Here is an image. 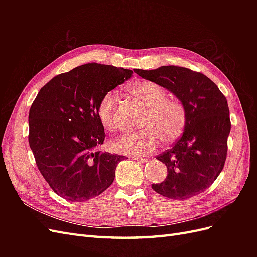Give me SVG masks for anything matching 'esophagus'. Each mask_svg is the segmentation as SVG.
<instances>
[{
  "instance_id": "obj_1",
  "label": "esophagus",
  "mask_w": 257,
  "mask_h": 257,
  "mask_svg": "<svg viewBox=\"0 0 257 257\" xmlns=\"http://www.w3.org/2000/svg\"><path fill=\"white\" fill-rule=\"evenodd\" d=\"M133 160L135 162H138V163H146V162H148L147 158H133Z\"/></svg>"
}]
</instances>
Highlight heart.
<instances>
[{"label": "heart", "instance_id": "b5f03b06", "mask_svg": "<svg viewBox=\"0 0 257 257\" xmlns=\"http://www.w3.org/2000/svg\"><path fill=\"white\" fill-rule=\"evenodd\" d=\"M128 91L147 108L142 121V131L125 133L111 143V149L130 157H143L155 150L160 139L163 143L176 142L183 133L186 124L185 108L175 98H167L165 89L149 80H139L128 85ZM116 97L109 91L97 105V118L105 130L116 127Z\"/></svg>", "mask_w": 257, "mask_h": 257}]
</instances>
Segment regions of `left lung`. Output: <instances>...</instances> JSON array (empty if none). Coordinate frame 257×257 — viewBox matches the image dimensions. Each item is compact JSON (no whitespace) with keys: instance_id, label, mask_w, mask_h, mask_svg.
I'll return each instance as SVG.
<instances>
[{"instance_id":"8db88e82","label":"left lung","mask_w":257,"mask_h":257,"mask_svg":"<svg viewBox=\"0 0 257 257\" xmlns=\"http://www.w3.org/2000/svg\"><path fill=\"white\" fill-rule=\"evenodd\" d=\"M134 72L172 92L186 112L182 136L172 149L157 157L166 165L167 177L152 184V189L172 199L198 195L215 181L226 161L230 132L226 97L207 76L185 67L168 65Z\"/></svg>"}]
</instances>
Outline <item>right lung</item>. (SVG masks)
Here are the masks:
<instances>
[{"mask_svg": "<svg viewBox=\"0 0 257 257\" xmlns=\"http://www.w3.org/2000/svg\"><path fill=\"white\" fill-rule=\"evenodd\" d=\"M132 74L131 69L88 63L53 77L38 92L30 108L29 144L41 174L59 196L89 200L113 182L124 157L95 150L106 136L97 105Z\"/></svg>", "mask_w": 257, "mask_h": 257, "instance_id": "1", "label": "right lung"}]
</instances>
